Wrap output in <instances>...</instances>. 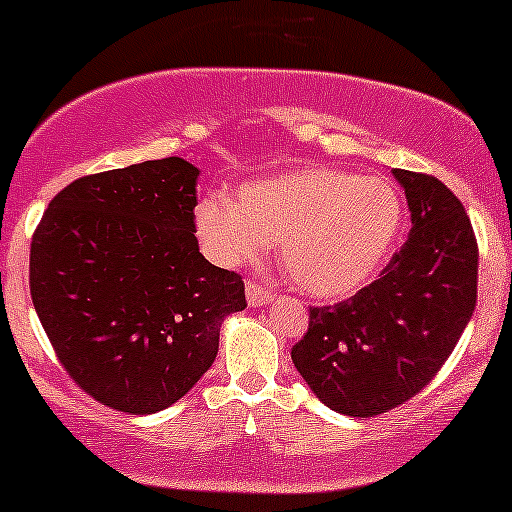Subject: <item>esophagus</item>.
<instances>
[{
	"instance_id": "1",
	"label": "esophagus",
	"mask_w": 512,
	"mask_h": 512,
	"mask_svg": "<svg viewBox=\"0 0 512 512\" xmlns=\"http://www.w3.org/2000/svg\"><path fill=\"white\" fill-rule=\"evenodd\" d=\"M275 300V292L266 290L258 283H246V302L249 307H263V304H271Z\"/></svg>"
}]
</instances>
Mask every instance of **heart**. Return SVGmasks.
I'll return each mask as SVG.
<instances>
[{
    "instance_id": "1",
    "label": "heart",
    "mask_w": 512,
    "mask_h": 512,
    "mask_svg": "<svg viewBox=\"0 0 512 512\" xmlns=\"http://www.w3.org/2000/svg\"><path fill=\"white\" fill-rule=\"evenodd\" d=\"M401 220L392 181L329 166L251 181L234 200L205 195L193 210L210 261L249 266L280 241V266L319 300H341L370 283L392 254Z\"/></svg>"
}]
</instances>
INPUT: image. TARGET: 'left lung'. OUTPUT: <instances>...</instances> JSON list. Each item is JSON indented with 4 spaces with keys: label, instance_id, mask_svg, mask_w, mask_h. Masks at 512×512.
I'll return each mask as SVG.
<instances>
[{
    "label": "left lung",
    "instance_id": "obj_1",
    "mask_svg": "<svg viewBox=\"0 0 512 512\" xmlns=\"http://www.w3.org/2000/svg\"><path fill=\"white\" fill-rule=\"evenodd\" d=\"M411 232L382 278L336 307H314L292 363L329 409L367 418L409 401L450 358L476 307L479 249L457 195L392 169Z\"/></svg>",
    "mask_w": 512,
    "mask_h": 512
}]
</instances>
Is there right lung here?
<instances>
[{
    "label": "right lung",
    "instance_id": "1",
    "mask_svg": "<svg viewBox=\"0 0 512 512\" xmlns=\"http://www.w3.org/2000/svg\"><path fill=\"white\" fill-rule=\"evenodd\" d=\"M200 169L181 157L77 179L31 244V297L72 380L101 404L147 416L210 370L244 283L200 254Z\"/></svg>",
    "mask_w": 512,
    "mask_h": 512
}]
</instances>
